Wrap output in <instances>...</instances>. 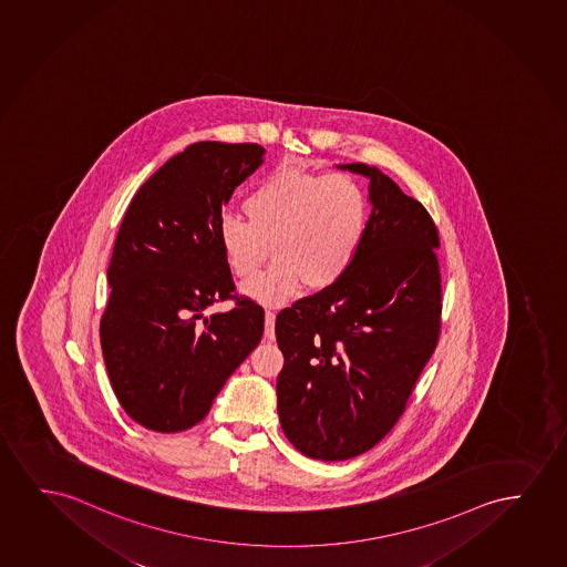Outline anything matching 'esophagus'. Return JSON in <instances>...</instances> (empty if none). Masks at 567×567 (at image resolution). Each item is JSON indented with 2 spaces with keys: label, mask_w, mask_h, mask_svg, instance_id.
<instances>
[{
  "label": "esophagus",
  "mask_w": 567,
  "mask_h": 567,
  "mask_svg": "<svg viewBox=\"0 0 567 567\" xmlns=\"http://www.w3.org/2000/svg\"><path fill=\"white\" fill-rule=\"evenodd\" d=\"M275 311L265 310V337L272 341L275 339Z\"/></svg>",
  "instance_id": "1"
}]
</instances>
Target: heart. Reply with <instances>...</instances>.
<instances>
[{
    "label": "heart",
    "mask_w": 567,
    "mask_h": 567,
    "mask_svg": "<svg viewBox=\"0 0 567 567\" xmlns=\"http://www.w3.org/2000/svg\"><path fill=\"white\" fill-rule=\"evenodd\" d=\"M244 209L248 218L220 215L217 241L230 271L249 280L244 290L264 303H280L300 287L326 288L349 272L364 244L370 203L347 174L308 172L290 164L259 179Z\"/></svg>",
    "instance_id": "1"
}]
</instances>
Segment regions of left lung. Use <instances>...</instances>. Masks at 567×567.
<instances>
[{
  "instance_id": "8db88e82",
  "label": "left lung",
  "mask_w": 567,
  "mask_h": 567,
  "mask_svg": "<svg viewBox=\"0 0 567 567\" xmlns=\"http://www.w3.org/2000/svg\"><path fill=\"white\" fill-rule=\"evenodd\" d=\"M373 209L349 272L277 316L279 420L306 457L372 450L401 419L442 333L440 233L422 203L368 164Z\"/></svg>"
}]
</instances>
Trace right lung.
I'll return each instance as SVG.
<instances>
[{
    "instance_id": "right-lung-1",
    "label": "right lung",
    "mask_w": 567,
    "mask_h": 567,
    "mask_svg": "<svg viewBox=\"0 0 567 567\" xmlns=\"http://www.w3.org/2000/svg\"><path fill=\"white\" fill-rule=\"evenodd\" d=\"M261 156L256 143L199 141L166 161L125 210L109 267L102 357L122 409L147 430L199 424L261 341L264 308L236 292L215 233L223 205ZM225 299L233 311L202 318Z\"/></svg>"
}]
</instances>
